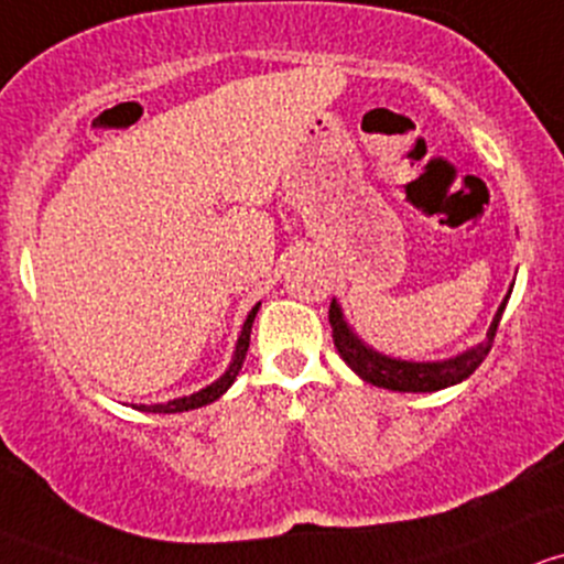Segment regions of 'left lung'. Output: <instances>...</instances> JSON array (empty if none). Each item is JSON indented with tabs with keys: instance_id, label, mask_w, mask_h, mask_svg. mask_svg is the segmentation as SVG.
Returning <instances> with one entry per match:
<instances>
[{
	"instance_id": "left-lung-1",
	"label": "left lung",
	"mask_w": 564,
	"mask_h": 564,
	"mask_svg": "<svg viewBox=\"0 0 564 564\" xmlns=\"http://www.w3.org/2000/svg\"><path fill=\"white\" fill-rule=\"evenodd\" d=\"M505 304H508V295H505V301L499 304L484 345L473 347V350L462 352V356L456 358H448V361H432V364L397 361V358H386L380 356V352L369 350V347L364 345L350 328H347L336 301H330L328 323H330V334H334V345L336 350H339L341 361L356 371L361 380H367L377 388H388V391L426 393V391H440V388H448V386H456V382L467 380V377L484 364V358L489 356L491 345H495L497 325L505 312Z\"/></svg>"
}]
</instances>
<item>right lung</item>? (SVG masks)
Returning a JSON list of instances; mask_svg holds the SVG:
<instances>
[{"instance_id":"add662e5","label":"right lung","mask_w":564,"mask_h":564,"mask_svg":"<svg viewBox=\"0 0 564 564\" xmlns=\"http://www.w3.org/2000/svg\"><path fill=\"white\" fill-rule=\"evenodd\" d=\"M260 306V304H258ZM258 306H254L252 312L247 315V323H243L241 328V336H239V345H236V356H234V364H230L228 371H225L223 377H219L217 382H212L208 388H203V391L193 393V397H184V399H173V402L167 404H141L138 410L143 412H187V410H197V408H206V404L217 402L219 397H223L225 391H228L230 386H234L236 375H239V369L243 367V358H247V350H249V334H252V323H254V315H258Z\"/></svg>"}]
</instances>
